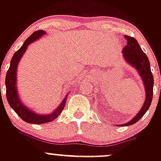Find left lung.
Segmentation results:
<instances>
[{
    "label": "left lung",
    "mask_w": 161,
    "mask_h": 161,
    "mask_svg": "<svg viewBox=\"0 0 161 161\" xmlns=\"http://www.w3.org/2000/svg\"><path fill=\"white\" fill-rule=\"evenodd\" d=\"M124 37L127 40V45L122 51L123 53V57L128 64L136 69L139 75L141 77L143 84H144L146 99H145L143 107L136 115V116H134L130 121L124 123V124H122V126L133 125L141 119L142 116L148 110L149 107L151 104L153 92V76L151 70H150V61H149L148 57L143 52V50L139 45L137 41L134 38L128 36V35H125ZM119 126L120 125H117V126Z\"/></svg>",
    "instance_id": "left-lung-1"
}]
</instances>
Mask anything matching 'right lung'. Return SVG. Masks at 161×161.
<instances>
[{"label": "right lung", "instance_id": "1", "mask_svg": "<svg viewBox=\"0 0 161 161\" xmlns=\"http://www.w3.org/2000/svg\"><path fill=\"white\" fill-rule=\"evenodd\" d=\"M45 34L46 33L43 30H39V31L34 32L31 36L27 38V40L24 42L22 46L14 54L11 61V64H10L9 69L7 72L6 79H5L6 96L10 106L24 121L28 123H34V124H42V123H48V122L56 119L65 107L68 96L67 95L65 96L60 106L53 113L47 115H42L34 113V111L27 108L23 104L18 96V91H17V69H18L20 59L23 56L28 45L35 41L40 38L42 35H45Z\"/></svg>", "mask_w": 161, "mask_h": 161}]
</instances>
